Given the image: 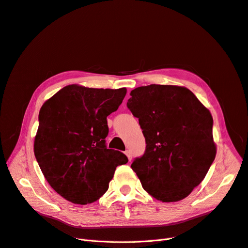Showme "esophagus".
<instances>
[{"instance_id":"1","label":"esophagus","mask_w":248,"mask_h":248,"mask_svg":"<svg viewBox=\"0 0 248 248\" xmlns=\"http://www.w3.org/2000/svg\"><path fill=\"white\" fill-rule=\"evenodd\" d=\"M125 155H127L128 160H129V161L132 160V155H131V152H130V151H126V152H125Z\"/></svg>"}]
</instances>
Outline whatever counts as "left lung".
<instances>
[{"label": "left lung", "instance_id": "obj_1", "mask_svg": "<svg viewBox=\"0 0 248 248\" xmlns=\"http://www.w3.org/2000/svg\"><path fill=\"white\" fill-rule=\"evenodd\" d=\"M130 95L127 107L146 142L132 170L155 200H184L204 179L217 154L210 110L184 86L151 84Z\"/></svg>", "mask_w": 248, "mask_h": 248}]
</instances>
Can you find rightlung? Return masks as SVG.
<instances>
[{
  "label": "right lung",
  "mask_w": 248,
  "mask_h": 248,
  "mask_svg": "<svg viewBox=\"0 0 248 248\" xmlns=\"http://www.w3.org/2000/svg\"><path fill=\"white\" fill-rule=\"evenodd\" d=\"M126 93L125 87L70 84L42 106L34 155L48 184L66 201H97L108 190L117 166L128 162L121 152L108 150L105 140L107 117L117 111Z\"/></svg>",
  "instance_id": "add662e5"
}]
</instances>
